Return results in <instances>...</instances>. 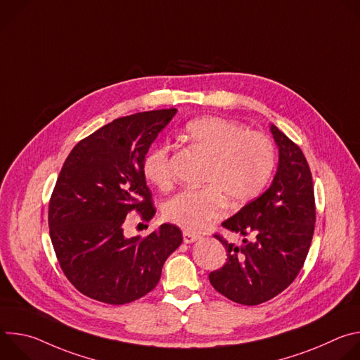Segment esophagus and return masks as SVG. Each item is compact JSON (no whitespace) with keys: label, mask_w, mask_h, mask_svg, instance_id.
I'll use <instances>...</instances> for the list:
<instances>
[{"label":"esophagus","mask_w":360,"mask_h":360,"mask_svg":"<svg viewBox=\"0 0 360 360\" xmlns=\"http://www.w3.org/2000/svg\"><path fill=\"white\" fill-rule=\"evenodd\" d=\"M182 235H184V242H185V243H192V242H195V240H198V239L200 238L199 235L191 233V232H188V231H184Z\"/></svg>","instance_id":"1"}]
</instances>
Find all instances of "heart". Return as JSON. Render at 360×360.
Returning a JSON list of instances; mask_svg holds the SVG:
<instances>
[{"label":"heart","mask_w":360,"mask_h":360,"mask_svg":"<svg viewBox=\"0 0 360 360\" xmlns=\"http://www.w3.org/2000/svg\"><path fill=\"white\" fill-rule=\"evenodd\" d=\"M186 142L208 158L200 189H186L165 203L167 221L188 232H198L221 217L225 199L240 207L258 196L275 168V146L262 132L221 117H202L185 125ZM145 178L167 191L174 184L171 146L149 149L142 162Z\"/></svg>","instance_id":"b5f03b06"}]
</instances>
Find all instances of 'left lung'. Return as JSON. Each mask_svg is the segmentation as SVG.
Instances as JSON below:
<instances>
[{"label": "left lung", "instance_id": "obj_1", "mask_svg": "<svg viewBox=\"0 0 360 360\" xmlns=\"http://www.w3.org/2000/svg\"><path fill=\"white\" fill-rule=\"evenodd\" d=\"M271 132L279 148L272 185L222 222L225 229L243 236L242 243L214 235L228 258L221 269L210 274V282L221 295L248 306L275 297L295 281L316 221L312 174L302 149L275 125Z\"/></svg>", "mask_w": 360, "mask_h": 360}]
</instances>
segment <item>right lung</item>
<instances>
[{"label":"right lung","instance_id":"obj_1","mask_svg":"<svg viewBox=\"0 0 360 360\" xmlns=\"http://www.w3.org/2000/svg\"><path fill=\"white\" fill-rule=\"evenodd\" d=\"M175 108L117 118L79 141L49 199L48 225L60 266L82 295L108 304L134 302L160 282L168 256L182 243L164 224L146 238H127V217L155 215L142 162Z\"/></svg>","mask_w":360,"mask_h":360}]
</instances>
